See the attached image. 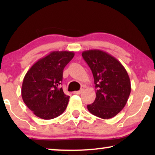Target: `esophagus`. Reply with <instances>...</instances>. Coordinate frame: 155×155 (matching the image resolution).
<instances>
[{"mask_svg":"<svg viewBox=\"0 0 155 155\" xmlns=\"http://www.w3.org/2000/svg\"><path fill=\"white\" fill-rule=\"evenodd\" d=\"M82 92H83V90H80L79 91H75V92H74V94H80Z\"/></svg>","mask_w":155,"mask_h":155,"instance_id":"1","label":"esophagus"}]
</instances>
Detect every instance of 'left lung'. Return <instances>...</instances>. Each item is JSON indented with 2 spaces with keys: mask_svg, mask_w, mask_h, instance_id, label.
<instances>
[{
  "mask_svg": "<svg viewBox=\"0 0 155 155\" xmlns=\"http://www.w3.org/2000/svg\"><path fill=\"white\" fill-rule=\"evenodd\" d=\"M82 56L92 72L96 88V98L87 105L88 111L104 119L114 117L124 109L130 94L126 70L117 59L103 51H84Z\"/></svg>",
  "mask_w": 155,
  "mask_h": 155,
  "instance_id": "8db88e82",
  "label": "left lung"
}]
</instances>
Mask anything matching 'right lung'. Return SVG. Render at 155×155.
Instances as JSON below:
<instances>
[{"mask_svg": "<svg viewBox=\"0 0 155 155\" xmlns=\"http://www.w3.org/2000/svg\"><path fill=\"white\" fill-rule=\"evenodd\" d=\"M74 52L51 51L37 61L27 71L22 85V97L27 107L42 119L58 117L66 109L70 97L60 87L63 69Z\"/></svg>", "mask_w": 155, "mask_h": 155, "instance_id": "add662e5", "label": "right lung"}]
</instances>
